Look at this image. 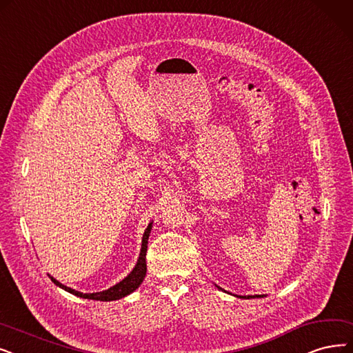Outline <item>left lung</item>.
Returning a JSON list of instances; mask_svg holds the SVG:
<instances>
[{"mask_svg":"<svg viewBox=\"0 0 353 353\" xmlns=\"http://www.w3.org/2000/svg\"><path fill=\"white\" fill-rule=\"evenodd\" d=\"M217 288H220V287H217ZM236 297H239V299H262V297H265V295H236Z\"/></svg>","mask_w":353,"mask_h":353,"instance_id":"8db88e82","label":"left lung"}]
</instances>
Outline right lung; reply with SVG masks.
<instances>
[{"instance_id":"add662e5","label":"right lung","mask_w":353,"mask_h":353,"mask_svg":"<svg viewBox=\"0 0 353 353\" xmlns=\"http://www.w3.org/2000/svg\"><path fill=\"white\" fill-rule=\"evenodd\" d=\"M152 224H153V220L148 224V228L143 233L142 248H140V253H139V258H137L134 268L128 276L123 278L120 283L110 287L108 290H104L100 292H81V291H77L74 288L61 284L58 279H54L50 275H49V278L52 279V283L58 285L59 288H62L70 294H74V295H77V297H81V299L97 300V301H114V300H120V299L125 297V295H129L133 291H136L140 287V284L143 283V279L146 276V252H148V241H149V236L152 232Z\"/></svg>"}]
</instances>
